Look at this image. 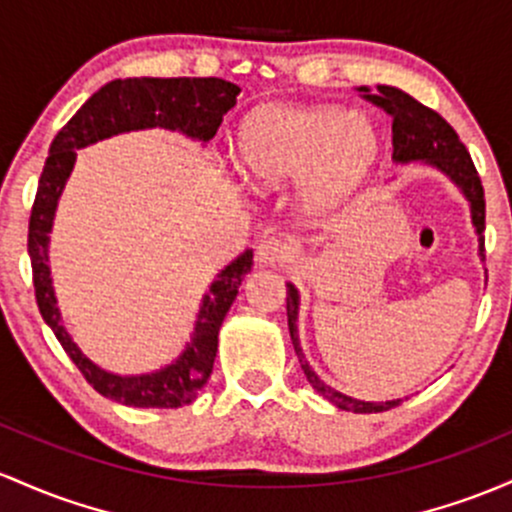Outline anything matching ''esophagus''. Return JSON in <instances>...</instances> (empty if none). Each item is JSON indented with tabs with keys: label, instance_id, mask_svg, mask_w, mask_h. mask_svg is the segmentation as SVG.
<instances>
[{
	"label": "esophagus",
	"instance_id": "esophagus-1",
	"mask_svg": "<svg viewBox=\"0 0 512 512\" xmlns=\"http://www.w3.org/2000/svg\"><path fill=\"white\" fill-rule=\"evenodd\" d=\"M289 257V245L284 243L282 238H265L260 245H257L255 260L260 262L262 267L267 265H282Z\"/></svg>",
	"mask_w": 512,
	"mask_h": 512
}]
</instances>
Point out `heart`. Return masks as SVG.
<instances>
[{
    "label": "heart",
    "mask_w": 512,
    "mask_h": 512,
    "mask_svg": "<svg viewBox=\"0 0 512 512\" xmlns=\"http://www.w3.org/2000/svg\"><path fill=\"white\" fill-rule=\"evenodd\" d=\"M379 153V131L342 106L279 104L255 111L240 131V170L260 189L299 179L308 213L338 209L362 184Z\"/></svg>",
    "instance_id": "heart-1"
}]
</instances>
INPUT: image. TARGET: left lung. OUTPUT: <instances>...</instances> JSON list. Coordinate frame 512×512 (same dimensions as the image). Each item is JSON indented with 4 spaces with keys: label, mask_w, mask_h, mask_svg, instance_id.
<instances>
[{
    "label": "left lung",
    "mask_w": 512,
    "mask_h": 512,
    "mask_svg": "<svg viewBox=\"0 0 512 512\" xmlns=\"http://www.w3.org/2000/svg\"><path fill=\"white\" fill-rule=\"evenodd\" d=\"M359 92L364 94V99H369L372 104L381 106L386 114L393 119V160L396 162H415L423 160L428 165L437 167L440 172H445L466 196L471 206V223H474L476 233H479V255L484 260V228H486V199H484V187H481L479 172H476L471 155L466 153L464 143L459 140L454 128L442 119L437 111L428 109L425 104L415 101L411 94L401 92L396 87H376V94L369 92L367 87H359ZM286 318H289V333L291 342H294V350L299 355L301 369L306 374L308 384L316 389L325 401H330L333 406L342 408V411L352 413H381L396 408L401 403V398L396 401H357V398L345 396V393L330 389L323 381L318 379V374L313 372L311 364L306 362L299 342V328H296V320H299V291L294 284H286Z\"/></svg>",
    "instance_id": "8db88e82"
}]
</instances>
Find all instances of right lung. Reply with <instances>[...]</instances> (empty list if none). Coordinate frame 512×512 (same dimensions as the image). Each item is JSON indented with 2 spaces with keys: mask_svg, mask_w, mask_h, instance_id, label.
<instances>
[{
  "mask_svg": "<svg viewBox=\"0 0 512 512\" xmlns=\"http://www.w3.org/2000/svg\"><path fill=\"white\" fill-rule=\"evenodd\" d=\"M240 87L218 77H128L114 80L94 92L82 109L60 128L50 143V153L38 179L36 201L28 221V255H31L33 286H36L38 311L55 333L67 357L77 364L84 379L101 396L133 408H179L187 406L209 381L213 359L218 350V330L226 318L230 303L238 296V286L252 267V250L235 257L213 279L196 316L192 342L172 364L153 374L121 376L104 372L92 359L82 355L80 347L65 330L55 301L53 279L48 267V243L53 230L55 209L63 194L67 177L75 167V150L87 148L97 140L119 136L143 128H167L184 136L211 140L221 126L223 116L235 106Z\"/></svg>",
  "mask_w": 512,
  "mask_h": 512,
  "instance_id": "obj_1",
  "label": "right lung"
}]
</instances>
